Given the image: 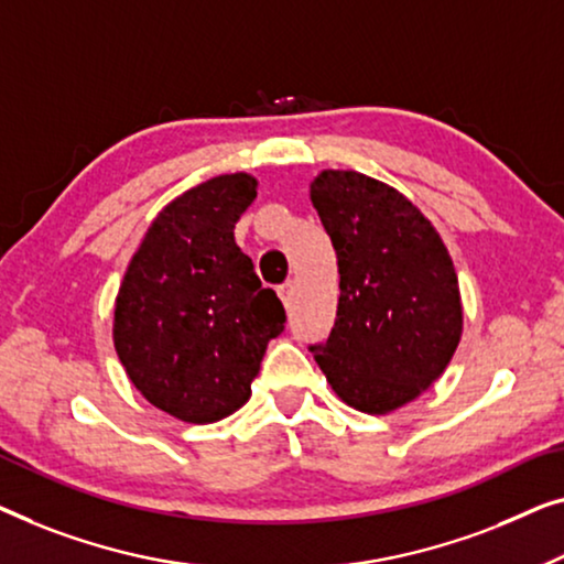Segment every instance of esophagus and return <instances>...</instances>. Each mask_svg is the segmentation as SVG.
Wrapping results in <instances>:
<instances>
[{"label": "esophagus", "mask_w": 564, "mask_h": 564, "mask_svg": "<svg viewBox=\"0 0 564 564\" xmlns=\"http://www.w3.org/2000/svg\"><path fill=\"white\" fill-rule=\"evenodd\" d=\"M291 293H293V283H285V285H281V289H279V296L283 301V306L291 304Z\"/></svg>", "instance_id": "esophagus-1"}]
</instances>
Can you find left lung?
I'll return each mask as SVG.
<instances>
[{
    "label": "left lung",
    "instance_id": "8db88e82",
    "mask_svg": "<svg viewBox=\"0 0 564 564\" xmlns=\"http://www.w3.org/2000/svg\"><path fill=\"white\" fill-rule=\"evenodd\" d=\"M308 199L339 268L337 319L314 360L347 406L391 414L440 380L463 337L447 245L416 204L358 171H322Z\"/></svg>",
    "mask_w": 564,
    "mask_h": 564
}]
</instances>
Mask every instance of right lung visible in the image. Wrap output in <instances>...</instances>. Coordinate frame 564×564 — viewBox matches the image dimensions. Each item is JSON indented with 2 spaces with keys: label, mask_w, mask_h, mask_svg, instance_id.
Here are the masks:
<instances>
[{
  "label": "right lung",
  "mask_w": 564,
  "mask_h": 564,
  "mask_svg": "<svg viewBox=\"0 0 564 564\" xmlns=\"http://www.w3.org/2000/svg\"><path fill=\"white\" fill-rule=\"evenodd\" d=\"M258 178L225 173L165 204L127 265L112 339L130 383L188 424L245 406L285 312L237 248L235 225Z\"/></svg>",
  "instance_id": "1"
}]
</instances>
